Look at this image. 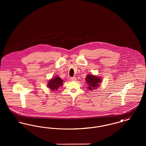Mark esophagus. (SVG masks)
Here are the masks:
<instances>
[{
	"label": "esophagus",
	"instance_id": "1",
	"mask_svg": "<svg viewBox=\"0 0 146 146\" xmlns=\"http://www.w3.org/2000/svg\"><path fill=\"white\" fill-rule=\"evenodd\" d=\"M70 79H71L72 80L75 81V80H76V77H75V76H73V77H71V78H70Z\"/></svg>",
	"mask_w": 146,
	"mask_h": 146
}]
</instances>
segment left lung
<instances>
[{"mask_svg": "<svg viewBox=\"0 0 146 146\" xmlns=\"http://www.w3.org/2000/svg\"><path fill=\"white\" fill-rule=\"evenodd\" d=\"M88 88L89 90H95L98 88L100 84L102 83V79L99 76H95L92 74H88L85 78Z\"/></svg>", "mask_w": 146, "mask_h": 146, "instance_id": "1", "label": "left lung"}]
</instances>
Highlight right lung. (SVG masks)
<instances>
[{
	"mask_svg": "<svg viewBox=\"0 0 146 146\" xmlns=\"http://www.w3.org/2000/svg\"><path fill=\"white\" fill-rule=\"evenodd\" d=\"M63 80L59 76H55L49 80L48 86L51 90L57 91L60 86H62Z\"/></svg>",
	"mask_w": 146,
	"mask_h": 146,
	"instance_id": "right-lung-1",
	"label": "right lung"
}]
</instances>
